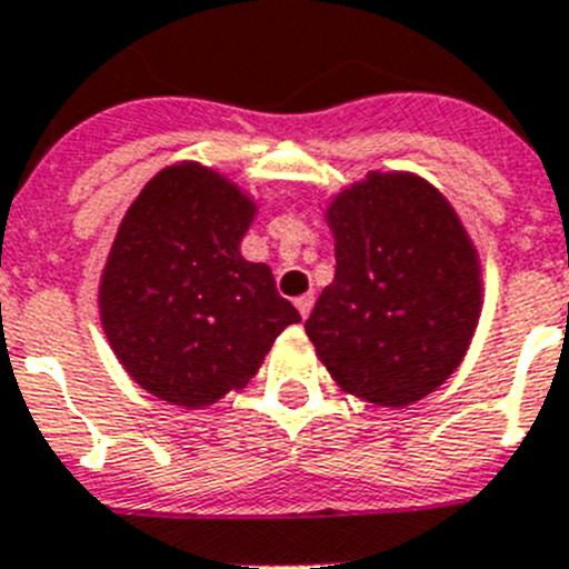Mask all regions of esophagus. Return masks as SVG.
<instances>
[{"label":"esophagus","instance_id":"34e87169","mask_svg":"<svg viewBox=\"0 0 569 569\" xmlns=\"http://www.w3.org/2000/svg\"><path fill=\"white\" fill-rule=\"evenodd\" d=\"M296 310L301 313V319H308V313L313 310V293H305L296 299Z\"/></svg>","mask_w":569,"mask_h":569}]
</instances>
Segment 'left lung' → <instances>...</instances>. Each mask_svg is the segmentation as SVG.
Here are the masks:
<instances>
[{
    "label": "left lung",
    "instance_id": "8db88e82",
    "mask_svg": "<svg viewBox=\"0 0 569 569\" xmlns=\"http://www.w3.org/2000/svg\"><path fill=\"white\" fill-rule=\"evenodd\" d=\"M336 279L305 321L341 390L385 407L453 373L481 310L479 259L445 196L416 176L370 173L328 208Z\"/></svg>",
    "mask_w": 569,
    "mask_h": 569
}]
</instances>
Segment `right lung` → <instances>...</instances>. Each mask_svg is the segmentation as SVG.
I'll return each instance as SVG.
<instances>
[{
	"label": "right lung",
	"instance_id": "obj_1",
	"mask_svg": "<svg viewBox=\"0 0 569 569\" xmlns=\"http://www.w3.org/2000/svg\"><path fill=\"white\" fill-rule=\"evenodd\" d=\"M250 219L239 188L199 164L153 176L122 219L99 308L119 361L156 399L213 405L301 321L268 264L241 259Z\"/></svg>",
	"mask_w": 569,
	"mask_h": 569
}]
</instances>
